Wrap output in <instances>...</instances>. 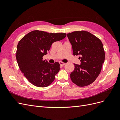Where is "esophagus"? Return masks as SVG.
I'll use <instances>...</instances> for the list:
<instances>
[{
	"instance_id": "1",
	"label": "esophagus",
	"mask_w": 120,
	"mask_h": 120,
	"mask_svg": "<svg viewBox=\"0 0 120 120\" xmlns=\"http://www.w3.org/2000/svg\"><path fill=\"white\" fill-rule=\"evenodd\" d=\"M60 66H64V65L66 64L64 63L61 62V61H60Z\"/></svg>"
}]
</instances>
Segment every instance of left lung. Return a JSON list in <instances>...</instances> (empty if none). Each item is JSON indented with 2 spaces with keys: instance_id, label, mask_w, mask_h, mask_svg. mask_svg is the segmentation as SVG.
<instances>
[{
  "instance_id": "1",
  "label": "left lung",
  "mask_w": 120,
  "mask_h": 120,
  "mask_svg": "<svg viewBox=\"0 0 120 120\" xmlns=\"http://www.w3.org/2000/svg\"><path fill=\"white\" fill-rule=\"evenodd\" d=\"M74 56H80L81 64H74L72 82L79 86L91 84L100 75L105 53L100 39L88 31H76L67 34Z\"/></svg>"
}]
</instances>
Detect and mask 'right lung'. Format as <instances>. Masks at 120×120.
<instances>
[{
	"mask_svg": "<svg viewBox=\"0 0 120 120\" xmlns=\"http://www.w3.org/2000/svg\"><path fill=\"white\" fill-rule=\"evenodd\" d=\"M65 33H48L34 30L21 38L17 46L16 58L21 72L35 86L44 88L50 85L60 71V64L43 60L52 43L66 37Z\"/></svg>",
	"mask_w": 120,
	"mask_h": 120,
	"instance_id": "1",
	"label": "right lung"
}]
</instances>
